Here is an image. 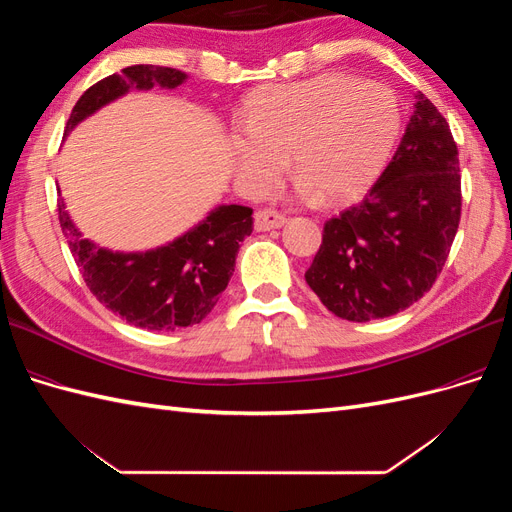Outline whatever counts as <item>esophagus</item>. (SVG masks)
Returning <instances> with one entry per match:
<instances>
[{"label": "esophagus", "instance_id": "1", "mask_svg": "<svg viewBox=\"0 0 512 512\" xmlns=\"http://www.w3.org/2000/svg\"><path fill=\"white\" fill-rule=\"evenodd\" d=\"M284 222H286L284 215L275 209H262V211H256V215H254V228L258 232L282 228Z\"/></svg>", "mask_w": 512, "mask_h": 512}]
</instances>
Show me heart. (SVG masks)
<instances>
[{"mask_svg": "<svg viewBox=\"0 0 512 512\" xmlns=\"http://www.w3.org/2000/svg\"><path fill=\"white\" fill-rule=\"evenodd\" d=\"M401 121L389 87L324 74L254 91L228 145L237 179L250 194H267L290 158L301 198L342 203L380 175Z\"/></svg>", "mask_w": 512, "mask_h": 512, "instance_id": "heart-1", "label": "heart"}]
</instances>
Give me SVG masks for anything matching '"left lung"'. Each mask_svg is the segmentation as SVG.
I'll return each mask as SVG.
<instances>
[{
    "mask_svg": "<svg viewBox=\"0 0 512 512\" xmlns=\"http://www.w3.org/2000/svg\"><path fill=\"white\" fill-rule=\"evenodd\" d=\"M380 179L324 224L305 271L322 305L350 322L404 312L433 286L461 215L459 153L446 119L421 91Z\"/></svg>",
    "mask_w": 512,
    "mask_h": 512,
    "instance_id": "left-lung-1",
    "label": "left lung"
}]
</instances>
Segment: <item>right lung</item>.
<instances>
[{
	"label": "right lung",
	"instance_id": "1",
	"mask_svg": "<svg viewBox=\"0 0 512 512\" xmlns=\"http://www.w3.org/2000/svg\"><path fill=\"white\" fill-rule=\"evenodd\" d=\"M188 74L151 64L123 68L91 85L74 104L66 123L68 136L81 121L128 91L153 87L175 89ZM59 224L83 280L106 309L147 331H175L192 327L218 303L226 290L239 245L252 235V209L218 205L181 237L147 252H113L83 237L59 198Z\"/></svg>",
	"mask_w": 512,
	"mask_h": 512
}]
</instances>
